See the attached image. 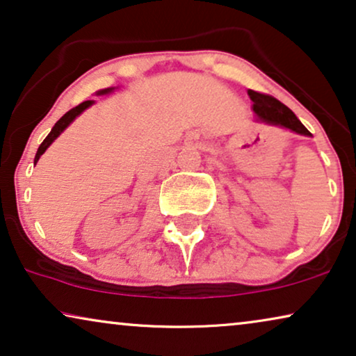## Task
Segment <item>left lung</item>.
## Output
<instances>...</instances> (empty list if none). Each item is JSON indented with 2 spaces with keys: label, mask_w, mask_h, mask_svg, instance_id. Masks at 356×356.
Instances as JSON below:
<instances>
[{
  "label": "left lung",
  "mask_w": 356,
  "mask_h": 356,
  "mask_svg": "<svg viewBox=\"0 0 356 356\" xmlns=\"http://www.w3.org/2000/svg\"><path fill=\"white\" fill-rule=\"evenodd\" d=\"M248 95L252 100V110L257 115V120L264 121V123L282 126V128L291 129L298 134L311 136L308 129L301 124V121L296 118V115L291 111L289 106L282 104L275 97L262 94V92L248 90Z\"/></svg>",
  "instance_id": "1"
}]
</instances>
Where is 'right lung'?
Here are the masks:
<instances>
[{
  "mask_svg": "<svg viewBox=\"0 0 356 356\" xmlns=\"http://www.w3.org/2000/svg\"><path fill=\"white\" fill-rule=\"evenodd\" d=\"M111 89H105V90H100V94H106V92H110ZM94 104V102L92 100H86V102H82V104H79L77 106H74V108H71L70 111H67V113H65L61 116L60 120L56 121V124L53 126V129L50 131V134L47 136L45 139H43V143L40 144V147H38V150H37V154H35V160H33V162H38V159H40V155L45 152V150L50 147V144L53 143V140H55L58 136H60L63 131H65L67 126H70V123L72 120L76 118L77 115H81L82 111H84L86 108H89V106Z\"/></svg>",
  "mask_w": 356,
  "mask_h": 356,
  "instance_id": "right-lung-1",
  "label": "right lung"
}]
</instances>
